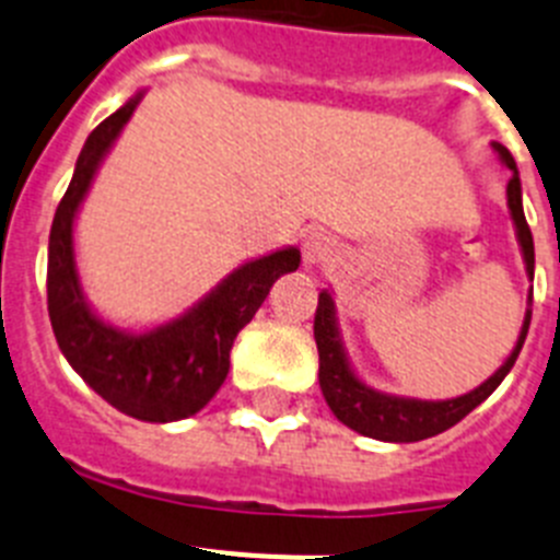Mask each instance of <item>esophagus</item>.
Returning <instances> with one entry per match:
<instances>
[{
	"mask_svg": "<svg viewBox=\"0 0 560 560\" xmlns=\"http://www.w3.org/2000/svg\"><path fill=\"white\" fill-rule=\"evenodd\" d=\"M334 237L325 235V232H311L305 237L303 244V257L308 266H319V264H328L330 257H334Z\"/></svg>",
	"mask_w": 560,
	"mask_h": 560,
	"instance_id": "obj_1",
	"label": "esophagus"
}]
</instances>
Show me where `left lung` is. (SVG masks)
<instances>
[{"instance_id": "1", "label": "left lung", "mask_w": 560, "mask_h": 560, "mask_svg": "<svg viewBox=\"0 0 560 560\" xmlns=\"http://www.w3.org/2000/svg\"><path fill=\"white\" fill-rule=\"evenodd\" d=\"M504 165L511 167L513 176L508 182V205H511L513 221H516L518 244L524 252V264H527V275L533 277L536 269V249H533V232L527 226L522 210V182H518L516 162H513L511 151L504 145H493ZM527 328H530V311L524 316V328L518 336L516 348H513L511 359L504 361L502 368L485 381L482 387L474 393L459 395L452 400H409V398H395V395L375 393V389L364 387L350 370L345 350H341L339 330H336V316H334V300L328 291L319 294V305L314 314V339L316 350H319V387H323L328 407L334 409L336 418L350 427L353 432L364 434V438L375 440H389V443H418V440L434 438V434L446 432L454 423L465 418V415L477 409L493 389L502 384V378L511 373L516 364V355L522 350L524 339H527Z\"/></svg>"}]
</instances>
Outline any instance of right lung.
Masks as SVG:
<instances>
[{
  "instance_id": "1",
  "label": "right lung",
  "mask_w": 560,
  "mask_h": 560,
  "mask_svg": "<svg viewBox=\"0 0 560 560\" xmlns=\"http://www.w3.org/2000/svg\"><path fill=\"white\" fill-rule=\"evenodd\" d=\"M140 103L131 97L89 133L75 173L49 230L47 311L58 348L75 373L114 409L148 423L196 415L210 404L230 373L237 330L264 305L275 280L300 266V252L283 249L232 271L219 289L182 319L151 334L128 336L97 319L78 289L72 260V221L103 153L112 148Z\"/></svg>"
}]
</instances>
